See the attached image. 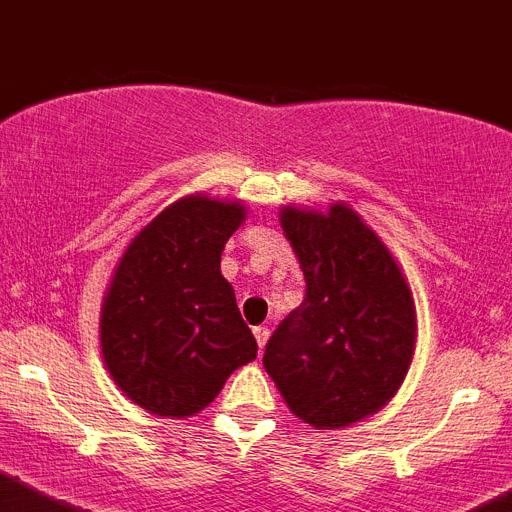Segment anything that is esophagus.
<instances>
[{
    "mask_svg": "<svg viewBox=\"0 0 512 512\" xmlns=\"http://www.w3.org/2000/svg\"><path fill=\"white\" fill-rule=\"evenodd\" d=\"M252 331H255V339H257V347H265V344H267V336H270V331H267L265 329V326H255V329H252Z\"/></svg>",
    "mask_w": 512,
    "mask_h": 512,
    "instance_id": "34e87169",
    "label": "esophagus"
}]
</instances>
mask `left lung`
Segmentation results:
<instances>
[{"label":"left lung","instance_id":"obj_1","mask_svg":"<svg viewBox=\"0 0 512 512\" xmlns=\"http://www.w3.org/2000/svg\"><path fill=\"white\" fill-rule=\"evenodd\" d=\"M306 293L267 339L265 365L288 408L316 428H342L380 411L400 388L416 308L388 247L347 206L329 214L280 211Z\"/></svg>","mask_w":512,"mask_h":512}]
</instances>
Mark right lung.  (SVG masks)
<instances>
[{
    "label": "right lung",
    "mask_w": 512,
    "mask_h": 512,
    "mask_svg": "<svg viewBox=\"0 0 512 512\" xmlns=\"http://www.w3.org/2000/svg\"><path fill=\"white\" fill-rule=\"evenodd\" d=\"M245 206L188 196L130 242L101 308V352L124 395L158 416H193L257 357L219 262Z\"/></svg>",
    "instance_id": "add662e5"
}]
</instances>
